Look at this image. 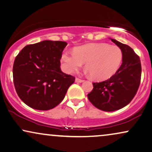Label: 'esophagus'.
Wrapping results in <instances>:
<instances>
[{
  "label": "esophagus",
  "instance_id": "esophagus-1",
  "mask_svg": "<svg viewBox=\"0 0 152 152\" xmlns=\"http://www.w3.org/2000/svg\"><path fill=\"white\" fill-rule=\"evenodd\" d=\"M75 81H76V83H82V82H83V80L76 78V79H75Z\"/></svg>",
  "mask_w": 152,
  "mask_h": 152
}]
</instances>
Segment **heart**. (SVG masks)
Returning <instances> with one entry per match:
<instances>
[{"mask_svg": "<svg viewBox=\"0 0 152 152\" xmlns=\"http://www.w3.org/2000/svg\"><path fill=\"white\" fill-rule=\"evenodd\" d=\"M123 52L117 45L108 43H89L74 48V53L65 50L61 55L63 69L72 74L84 63L86 72L94 79H108L116 73L121 64Z\"/></svg>", "mask_w": 152, "mask_h": 152, "instance_id": "obj_1", "label": "heart"}]
</instances>
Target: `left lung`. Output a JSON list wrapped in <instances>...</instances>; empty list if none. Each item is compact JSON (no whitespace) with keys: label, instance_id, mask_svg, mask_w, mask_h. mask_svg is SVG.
Returning a JSON list of instances; mask_svg holds the SVG:
<instances>
[{"label":"left lung","instance_id":"8db88e82","mask_svg":"<svg viewBox=\"0 0 152 152\" xmlns=\"http://www.w3.org/2000/svg\"><path fill=\"white\" fill-rule=\"evenodd\" d=\"M123 52L122 64L114 75L100 83H93L88 95L95 107L104 111H114L128 104L137 93L141 78L140 57L130 46L110 38Z\"/></svg>","mask_w":152,"mask_h":152}]
</instances>
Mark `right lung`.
<instances>
[{
  "mask_svg": "<svg viewBox=\"0 0 152 152\" xmlns=\"http://www.w3.org/2000/svg\"><path fill=\"white\" fill-rule=\"evenodd\" d=\"M64 41H43L28 45L17 55L13 64V80L20 98L37 110H49L64 98L74 83V76L60 69Z\"/></svg>",
  "mask_w": 152,
  "mask_h": 152,
  "instance_id": "add662e5",
  "label": "right lung"
}]
</instances>
